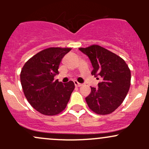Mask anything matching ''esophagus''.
<instances>
[{
	"mask_svg": "<svg viewBox=\"0 0 149 149\" xmlns=\"http://www.w3.org/2000/svg\"><path fill=\"white\" fill-rule=\"evenodd\" d=\"M74 84H75V86H76V87H80V86H82V84L79 83L77 81H74Z\"/></svg>",
	"mask_w": 149,
	"mask_h": 149,
	"instance_id": "esophagus-1",
	"label": "esophagus"
}]
</instances>
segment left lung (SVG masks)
I'll use <instances>...</instances> for the list:
<instances>
[{
  "instance_id": "8db88e82",
  "label": "left lung",
  "mask_w": 149,
  "mask_h": 149,
  "mask_svg": "<svg viewBox=\"0 0 149 149\" xmlns=\"http://www.w3.org/2000/svg\"><path fill=\"white\" fill-rule=\"evenodd\" d=\"M89 58L91 75L101 76L98 88L91 87L86 97L88 107L98 115L112 113L123 103L130 86V70L120 57L97 45L79 48Z\"/></svg>"
}]
</instances>
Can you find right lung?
<instances>
[{"instance_id":"obj_1","label":"right lung","mask_w":149,"mask_h":149,"mask_svg":"<svg viewBox=\"0 0 149 149\" xmlns=\"http://www.w3.org/2000/svg\"><path fill=\"white\" fill-rule=\"evenodd\" d=\"M71 48L49 47L40 51L26 62L20 80L29 103L45 115H56L65 109L75 88L70 81L54 80L61 61Z\"/></svg>"}]
</instances>
